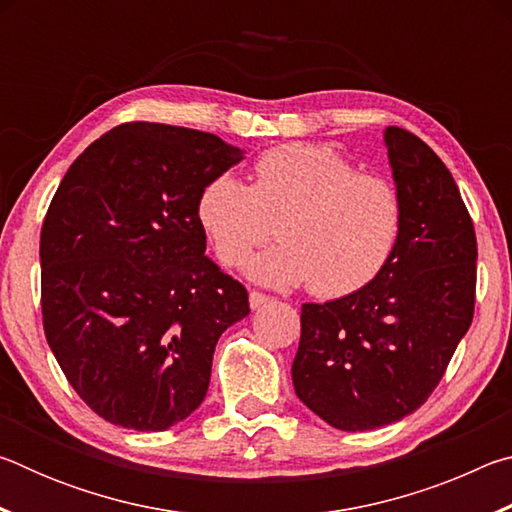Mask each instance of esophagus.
<instances>
[{"label": "esophagus", "instance_id": "obj_1", "mask_svg": "<svg viewBox=\"0 0 512 512\" xmlns=\"http://www.w3.org/2000/svg\"><path fill=\"white\" fill-rule=\"evenodd\" d=\"M268 300H271V298L264 296V293H259V291H250V296H248L250 309H262Z\"/></svg>", "mask_w": 512, "mask_h": 512}]
</instances>
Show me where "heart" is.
I'll use <instances>...</instances> for the list:
<instances>
[{
    "label": "heart",
    "instance_id": "b5f03b06",
    "mask_svg": "<svg viewBox=\"0 0 512 512\" xmlns=\"http://www.w3.org/2000/svg\"><path fill=\"white\" fill-rule=\"evenodd\" d=\"M198 221L225 266H239L277 221L280 246L246 264L250 280L277 289L311 282L318 296L361 289L391 259L402 201L391 180L359 173L323 144H287L255 162L253 185L221 173L198 196Z\"/></svg>",
    "mask_w": 512,
    "mask_h": 512
}]
</instances>
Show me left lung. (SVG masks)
<instances>
[{"mask_svg": "<svg viewBox=\"0 0 512 512\" xmlns=\"http://www.w3.org/2000/svg\"><path fill=\"white\" fill-rule=\"evenodd\" d=\"M384 146L402 201L393 255L350 296L302 305L291 366L300 402L341 431L424 404L474 316L476 237L452 173L404 128L388 126Z\"/></svg>", "mask_w": 512, "mask_h": 512, "instance_id": "left-lung-1", "label": "left lung"}]
</instances>
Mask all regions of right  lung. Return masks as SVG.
<instances>
[{"label":"right lung","mask_w":512,"mask_h":512,"mask_svg":"<svg viewBox=\"0 0 512 512\" xmlns=\"http://www.w3.org/2000/svg\"><path fill=\"white\" fill-rule=\"evenodd\" d=\"M183 126L124 124L67 169L40 232L42 323L103 420L167 431L205 400L219 336L248 291L205 255L198 196L244 160Z\"/></svg>","instance_id":"1"}]
</instances>
